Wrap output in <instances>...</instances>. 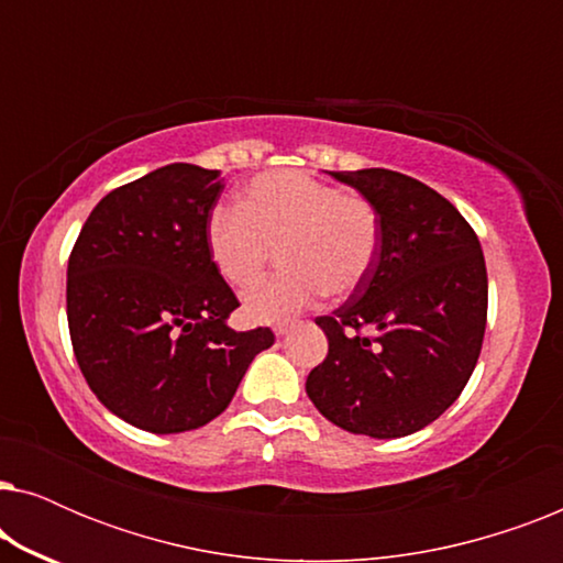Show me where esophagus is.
Listing matches in <instances>:
<instances>
[{"mask_svg": "<svg viewBox=\"0 0 563 563\" xmlns=\"http://www.w3.org/2000/svg\"><path fill=\"white\" fill-rule=\"evenodd\" d=\"M289 330H291V322H279V325H276V328H274V333H276V335H279V338H284V335H287V333H289Z\"/></svg>", "mask_w": 563, "mask_h": 563, "instance_id": "34e87169", "label": "esophagus"}]
</instances>
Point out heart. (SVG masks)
Listing matches in <instances>:
<instances>
[{
	"instance_id": "b5f03b06",
	"label": "heart",
	"mask_w": 563,
	"mask_h": 563,
	"mask_svg": "<svg viewBox=\"0 0 563 563\" xmlns=\"http://www.w3.org/2000/svg\"><path fill=\"white\" fill-rule=\"evenodd\" d=\"M382 222L358 195L299 172H268L243 189L241 210L218 207L207 220V251L238 289L264 276L274 251L284 272L245 291L253 322H284L322 291L345 297L368 279L379 258Z\"/></svg>"
}]
</instances>
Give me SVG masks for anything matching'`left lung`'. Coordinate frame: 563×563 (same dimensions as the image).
I'll list each match as a JSON object with an SVG mask.
<instances>
[{"label":"left lung","mask_w":563,"mask_h":563,"mask_svg":"<svg viewBox=\"0 0 563 563\" xmlns=\"http://www.w3.org/2000/svg\"><path fill=\"white\" fill-rule=\"evenodd\" d=\"M379 212L368 279L314 322L328 356L307 397L356 435L402 438L441 418L464 391L487 328L479 238L435 189L389 168L328 172Z\"/></svg>","instance_id":"1"}]
</instances>
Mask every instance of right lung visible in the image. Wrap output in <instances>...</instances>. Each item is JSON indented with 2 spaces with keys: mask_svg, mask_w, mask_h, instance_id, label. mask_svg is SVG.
I'll return each instance as SVG.
<instances>
[{
  "mask_svg": "<svg viewBox=\"0 0 563 563\" xmlns=\"http://www.w3.org/2000/svg\"><path fill=\"white\" fill-rule=\"evenodd\" d=\"M220 172L168 164L114 189L68 258L66 312L76 361L107 410L148 433L218 418L274 333L228 325L238 307L210 251Z\"/></svg>",
  "mask_w": 563,
  "mask_h": 563,
  "instance_id": "right-lung-1",
  "label": "right lung"
}]
</instances>
